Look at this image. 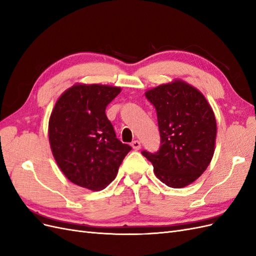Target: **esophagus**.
I'll use <instances>...</instances> for the list:
<instances>
[{"label":"esophagus","mask_w":256,"mask_h":256,"mask_svg":"<svg viewBox=\"0 0 256 256\" xmlns=\"http://www.w3.org/2000/svg\"><path fill=\"white\" fill-rule=\"evenodd\" d=\"M131 146H132V148H134V150H138L141 148V143H140V141L136 140V141H134L132 143H131Z\"/></svg>","instance_id":"esophagus-1"}]
</instances>
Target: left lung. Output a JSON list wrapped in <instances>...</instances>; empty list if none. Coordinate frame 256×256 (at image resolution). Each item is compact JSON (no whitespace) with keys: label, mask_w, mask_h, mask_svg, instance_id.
Masks as SVG:
<instances>
[{"label":"left lung","mask_w":256,"mask_h":256,"mask_svg":"<svg viewBox=\"0 0 256 256\" xmlns=\"http://www.w3.org/2000/svg\"><path fill=\"white\" fill-rule=\"evenodd\" d=\"M157 111L160 148L142 152L159 180L171 188L196 182L214 152L216 122L204 95L182 80L161 84L145 92Z\"/></svg>","instance_id":"left-lung-1"}]
</instances>
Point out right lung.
Returning <instances> with one entry per match:
<instances>
[{
    "instance_id": "right-lung-1",
    "label": "right lung",
    "mask_w": 256,
    "mask_h": 256,
    "mask_svg": "<svg viewBox=\"0 0 256 256\" xmlns=\"http://www.w3.org/2000/svg\"><path fill=\"white\" fill-rule=\"evenodd\" d=\"M120 88L76 84L60 96L49 120V142L60 171L72 182L97 191L118 175L131 146L116 138L106 108Z\"/></svg>"
}]
</instances>
